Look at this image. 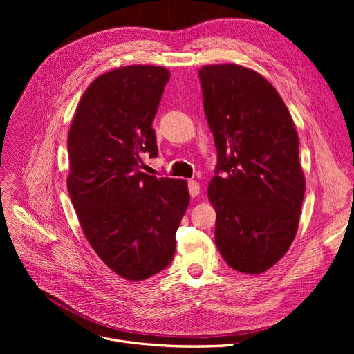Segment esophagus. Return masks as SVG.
Listing matches in <instances>:
<instances>
[{
    "label": "esophagus",
    "instance_id": "esophagus-1",
    "mask_svg": "<svg viewBox=\"0 0 354 354\" xmlns=\"http://www.w3.org/2000/svg\"><path fill=\"white\" fill-rule=\"evenodd\" d=\"M188 189H189V194H191L192 198L198 196L199 192H201V187H199V183L196 180H189L188 182Z\"/></svg>",
    "mask_w": 354,
    "mask_h": 354
}]
</instances>
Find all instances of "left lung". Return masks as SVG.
Masks as SVG:
<instances>
[{"instance_id":"left-lung-1","label":"left lung","mask_w":354,"mask_h":354,"mask_svg":"<svg viewBox=\"0 0 354 354\" xmlns=\"http://www.w3.org/2000/svg\"><path fill=\"white\" fill-rule=\"evenodd\" d=\"M203 110L218 152L208 198L215 244L245 274L271 268L299 228L306 180L299 135L272 84L236 64L199 68Z\"/></svg>"}]
</instances>
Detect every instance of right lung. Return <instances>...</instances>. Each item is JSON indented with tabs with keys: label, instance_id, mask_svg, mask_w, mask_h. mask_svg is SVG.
I'll use <instances>...</instances> for the list:
<instances>
[{
	"label": "right lung",
	"instance_id": "obj_1",
	"mask_svg": "<svg viewBox=\"0 0 354 354\" xmlns=\"http://www.w3.org/2000/svg\"><path fill=\"white\" fill-rule=\"evenodd\" d=\"M171 73L126 66L93 82L73 118L67 149L68 195L102 261L129 281L172 263L176 230L189 205L183 179L142 172L158 156L152 127Z\"/></svg>",
	"mask_w": 354,
	"mask_h": 354
}]
</instances>
